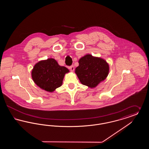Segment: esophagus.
Returning a JSON list of instances; mask_svg holds the SVG:
<instances>
[{"mask_svg":"<svg viewBox=\"0 0 149 149\" xmlns=\"http://www.w3.org/2000/svg\"><path fill=\"white\" fill-rule=\"evenodd\" d=\"M69 69H70V70L71 71H73L74 70V66H73V65H72V66H70V67H69Z\"/></svg>","mask_w":149,"mask_h":149,"instance_id":"esophagus-1","label":"esophagus"}]
</instances>
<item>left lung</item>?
Listing matches in <instances>:
<instances>
[{
  "mask_svg": "<svg viewBox=\"0 0 149 149\" xmlns=\"http://www.w3.org/2000/svg\"><path fill=\"white\" fill-rule=\"evenodd\" d=\"M79 64L75 73L81 83L90 88H95L108 75L109 65L100 57L86 55L79 60Z\"/></svg>",
  "mask_w": 149,
  "mask_h": 149,
  "instance_id": "8db88e82",
  "label": "left lung"
}]
</instances>
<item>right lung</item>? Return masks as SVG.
Masks as SVG:
<instances>
[{
	"label": "right lung",
	"instance_id": "1",
	"mask_svg": "<svg viewBox=\"0 0 149 149\" xmlns=\"http://www.w3.org/2000/svg\"><path fill=\"white\" fill-rule=\"evenodd\" d=\"M69 71L66 67L60 66L55 59L48 58L36 64L32 71V77L40 88L52 92L61 86L65 74Z\"/></svg>",
	"mask_w": 149,
	"mask_h": 149
}]
</instances>
